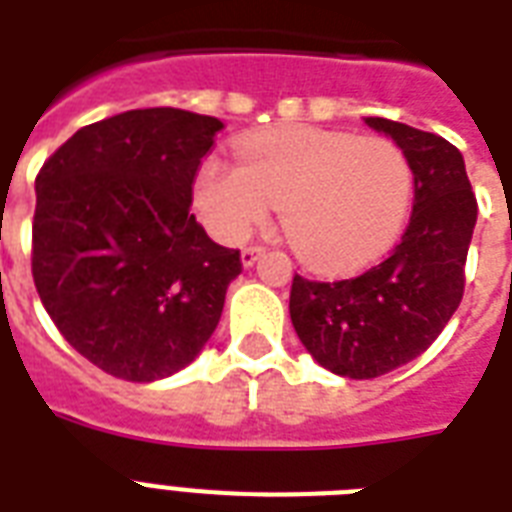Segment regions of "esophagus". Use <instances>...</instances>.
<instances>
[{"label":"esophagus","instance_id":"obj_1","mask_svg":"<svg viewBox=\"0 0 512 512\" xmlns=\"http://www.w3.org/2000/svg\"><path fill=\"white\" fill-rule=\"evenodd\" d=\"M263 252H265L263 247L241 249V265H244V268H252V265H255L257 260H260V257H263Z\"/></svg>","mask_w":512,"mask_h":512}]
</instances>
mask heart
I'll list each match as a JSON object with an SVG mask.
<instances>
[{
	"label": "heart",
	"mask_w": 512,
	"mask_h": 512,
	"mask_svg": "<svg viewBox=\"0 0 512 512\" xmlns=\"http://www.w3.org/2000/svg\"><path fill=\"white\" fill-rule=\"evenodd\" d=\"M239 162L207 159L193 183L196 212L220 241H241L279 204L295 255L342 273L374 263L404 231L414 175L393 140L281 127L241 140Z\"/></svg>",
	"instance_id": "heart-1"
}]
</instances>
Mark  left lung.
<instances>
[{"label":"left lung","mask_w":512,"mask_h":512,"mask_svg":"<svg viewBox=\"0 0 512 512\" xmlns=\"http://www.w3.org/2000/svg\"><path fill=\"white\" fill-rule=\"evenodd\" d=\"M412 164L414 207L390 257L361 276L308 281L295 276L289 316L305 350L324 369L372 380L430 348L465 292V260L478 204L465 159L449 140L409 124L366 116Z\"/></svg>","instance_id":"1"}]
</instances>
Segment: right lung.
I'll use <instances>...</instances> for the list:
<instances>
[{
    "instance_id": "1",
    "label": "right lung",
    "mask_w": 512,
    "mask_h": 512,
    "mask_svg": "<svg viewBox=\"0 0 512 512\" xmlns=\"http://www.w3.org/2000/svg\"><path fill=\"white\" fill-rule=\"evenodd\" d=\"M220 130L183 108L124 111L82 127L36 175V292L60 335L119 380L191 364L241 273L239 249L188 212Z\"/></svg>"
}]
</instances>
